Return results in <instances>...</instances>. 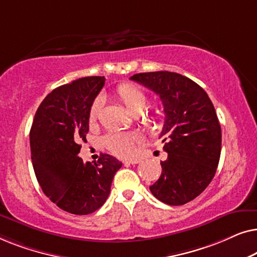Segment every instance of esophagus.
Listing matches in <instances>:
<instances>
[{
  "label": "esophagus",
  "instance_id": "esophagus-1",
  "mask_svg": "<svg viewBox=\"0 0 257 257\" xmlns=\"http://www.w3.org/2000/svg\"><path fill=\"white\" fill-rule=\"evenodd\" d=\"M140 163V159H130V160H126L125 164H130V165H135V164H139Z\"/></svg>",
  "mask_w": 257,
  "mask_h": 257
}]
</instances>
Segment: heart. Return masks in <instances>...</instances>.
Returning a JSON list of instances; mask_svg holds the SVG:
<instances>
[{"label": "heart", "mask_w": 257, "mask_h": 257, "mask_svg": "<svg viewBox=\"0 0 257 257\" xmlns=\"http://www.w3.org/2000/svg\"><path fill=\"white\" fill-rule=\"evenodd\" d=\"M114 96L132 114H139L145 110L147 105V96L142 89L133 84H121L114 91ZM101 107L100 99H96L91 105L89 112L90 121H94L99 114ZM160 114L158 112L147 114L145 122L156 124ZM140 143V136L133 132H111L104 137L103 144L112 154L117 157H128L135 151L137 144Z\"/></svg>", "instance_id": "heart-1"}]
</instances>
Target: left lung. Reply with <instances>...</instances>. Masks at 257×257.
Wrapping results in <instances>:
<instances>
[{"label":"left lung","mask_w":257,"mask_h":257,"mask_svg":"<svg viewBox=\"0 0 257 257\" xmlns=\"http://www.w3.org/2000/svg\"><path fill=\"white\" fill-rule=\"evenodd\" d=\"M130 79L154 91L164 105L160 138L168 156L151 192L167 205H185L205 191L219 165L221 126L214 105L201 86L179 73L144 72Z\"/></svg>","instance_id":"1"}]
</instances>
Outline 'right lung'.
I'll return each mask as SVG.
<instances>
[{"mask_svg": "<svg viewBox=\"0 0 257 257\" xmlns=\"http://www.w3.org/2000/svg\"><path fill=\"white\" fill-rule=\"evenodd\" d=\"M104 77H84L58 86L42 101L30 130L31 160L42 191L65 212L86 215L100 208L121 163L100 154L97 163L78 157L86 142L89 112Z\"/></svg>", "mask_w": 257, "mask_h": 257, "instance_id": "1", "label": "right lung"}]
</instances>
